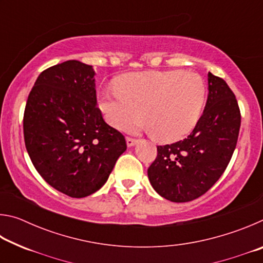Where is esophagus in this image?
Here are the masks:
<instances>
[{"label": "esophagus", "mask_w": 263, "mask_h": 263, "mask_svg": "<svg viewBox=\"0 0 263 263\" xmlns=\"http://www.w3.org/2000/svg\"><path fill=\"white\" fill-rule=\"evenodd\" d=\"M138 142V139H135V138H131V137H127L126 138V144L128 147H132V146H135Z\"/></svg>", "instance_id": "esophagus-1"}]
</instances>
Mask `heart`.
<instances>
[{
    "instance_id": "b5f03b06",
    "label": "heart",
    "mask_w": 263,
    "mask_h": 263,
    "mask_svg": "<svg viewBox=\"0 0 263 263\" xmlns=\"http://www.w3.org/2000/svg\"><path fill=\"white\" fill-rule=\"evenodd\" d=\"M206 86L201 75L184 70L142 72L127 75L117 90L101 95L100 108L111 126L130 131L142 114L159 141L174 142L194 130L201 119Z\"/></svg>"
}]
</instances>
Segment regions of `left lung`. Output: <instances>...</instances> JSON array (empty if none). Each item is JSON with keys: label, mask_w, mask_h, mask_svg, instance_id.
<instances>
[{"label": "left lung", "mask_w": 263, "mask_h": 263, "mask_svg": "<svg viewBox=\"0 0 263 263\" xmlns=\"http://www.w3.org/2000/svg\"><path fill=\"white\" fill-rule=\"evenodd\" d=\"M209 94L201 119L183 140L158 146L147 175L171 202H190L205 194L225 172L238 141L241 116L224 80L208 74Z\"/></svg>", "instance_id": "obj_1"}]
</instances>
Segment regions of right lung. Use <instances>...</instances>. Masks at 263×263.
<instances>
[{
	"instance_id": "add662e5",
	"label": "right lung",
	"mask_w": 263,
	"mask_h": 263,
	"mask_svg": "<svg viewBox=\"0 0 263 263\" xmlns=\"http://www.w3.org/2000/svg\"><path fill=\"white\" fill-rule=\"evenodd\" d=\"M95 70L78 60L41 73L26 102L25 147L48 184L74 198L103 186L125 138L104 122L97 108Z\"/></svg>"
}]
</instances>
